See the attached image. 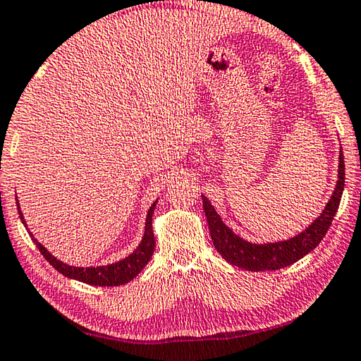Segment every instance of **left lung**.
I'll return each mask as SVG.
<instances>
[{
	"label": "left lung",
	"mask_w": 361,
	"mask_h": 361,
	"mask_svg": "<svg viewBox=\"0 0 361 361\" xmlns=\"http://www.w3.org/2000/svg\"><path fill=\"white\" fill-rule=\"evenodd\" d=\"M345 182V164L342 149L339 153V171H338V184L329 202L324 206L322 214L307 227L304 232L293 236L289 240L276 241V243H251L236 235L232 228L222 222L221 216L217 214L214 206L211 204L208 198L202 195L203 208L206 219H208L209 232L212 243H214L217 252L226 259L227 262L236 267L250 270V271H264V270H279L288 267L305 254L314 251L320 245L323 236L326 235L328 228L333 222V217L338 212L342 192H344Z\"/></svg>",
	"instance_id": "obj_1"
}]
</instances>
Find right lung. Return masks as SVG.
<instances>
[{"instance_id": "obj_1", "label": "right lung", "mask_w": 361, "mask_h": 361, "mask_svg": "<svg viewBox=\"0 0 361 361\" xmlns=\"http://www.w3.org/2000/svg\"><path fill=\"white\" fill-rule=\"evenodd\" d=\"M155 206H157V202H153L149 212H147L145 232H144V236H142V241L139 243V246L135 247L129 256L121 259V261L109 264V265H99V267H75V265H68L62 261H59L57 257L52 256V254L47 251L37 238H35L30 230H28L25 217H23L20 211L19 202H17V211H19L20 221L28 230V233H30L33 243L37 245V247L39 250V252L43 254L46 261L49 262L57 271H61V274L67 276V279L78 280V281L86 283V285L120 286L135 279V276L142 271V269H144L150 261L153 250H155V235H153V228H152V216H153V211H155Z\"/></svg>"}]
</instances>
